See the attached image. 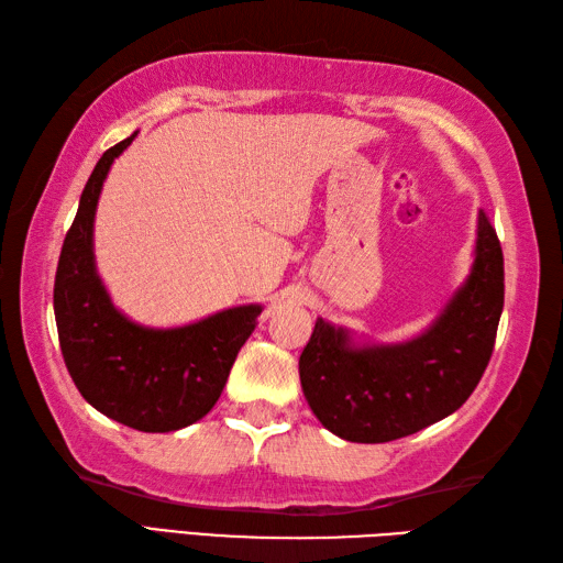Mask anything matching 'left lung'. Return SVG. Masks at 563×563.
Masks as SVG:
<instances>
[{
    "label": "left lung",
    "instance_id": "left-lung-1",
    "mask_svg": "<svg viewBox=\"0 0 563 563\" xmlns=\"http://www.w3.org/2000/svg\"><path fill=\"white\" fill-rule=\"evenodd\" d=\"M504 312V251L479 210L472 271L423 333L401 343H355L317 319L300 355L309 409L333 435L389 442L454 413L492 361Z\"/></svg>",
    "mask_w": 563,
    "mask_h": 563
}]
</instances>
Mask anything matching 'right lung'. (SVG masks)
Here are the masks:
<instances>
[{
    "instance_id": "add662e5",
    "label": "right lung",
    "mask_w": 563,
    "mask_h": 563,
    "mask_svg": "<svg viewBox=\"0 0 563 563\" xmlns=\"http://www.w3.org/2000/svg\"><path fill=\"white\" fill-rule=\"evenodd\" d=\"M137 133L106 150L81 190L59 251L55 321L69 377L93 409L142 433L200 421L220 399L261 305L222 309L194 324L150 329L111 302L93 258V218L106 176Z\"/></svg>"
}]
</instances>
